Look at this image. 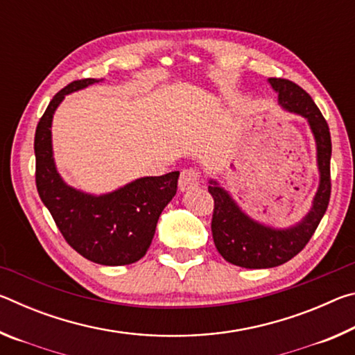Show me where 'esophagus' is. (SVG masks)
<instances>
[{"mask_svg":"<svg viewBox=\"0 0 355 355\" xmlns=\"http://www.w3.org/2000/svg\"><path fill=\"white\" fill-rule=\"evenodd\" d=\"M199 184V172L196 169H184L182 173H180V180H178V188L180 191H188L196 188Z\"/></svg>","mask_w":355,"mask_h":355,"instance_id":"esophagus-1","label":"esophagus"}]
</instances>
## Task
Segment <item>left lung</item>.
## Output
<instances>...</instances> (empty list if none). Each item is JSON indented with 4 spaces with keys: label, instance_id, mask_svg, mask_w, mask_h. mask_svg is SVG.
<instances>
[{
    "label": "left lung",
    "instance_id": "obj_1",
    "mask_svg": "<svg viewBox=\"0 0 355 355\" xmlns=\"http://www.w3.org/2000/svg\"><path fill=\"white\" fill-rule=\"evenodd\" d=\"M269 83L274 91L279 92V101L285 110L309 120L316 141L321 182L313 208L300 224L286 230H275L252 220L238 208L228 192L219 188L213 180L209 182L211 186H208V192L214 200L211 233L216 249L228 263L249 269L280 266L296 257L313 236L330 200L332 141L326 119L310 95L296 83L284 78H269Z\"/></svg>",
    "mask_w": 355,
    "mask_h": 355
}]
</instances>
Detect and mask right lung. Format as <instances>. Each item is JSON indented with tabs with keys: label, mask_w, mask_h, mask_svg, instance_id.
Here are the masks:
<instances>
[{
	"label": "right lung",
	"mask_w": 355,
	"mask_h": 355,
	"mask_svg": "<svg viewBox=\"0 0 355 355\" xmlns=\"http://www.w3.org/2000/svg\"><path fill=\"white\" fill-rule=\"evenodd\" d=\"M98 83L84 78L59 91L40 117L34 136L35 186L59 232L71 249L94 263L123 266L147 254L159 214L177 192L180 172L144 177L100 197L84 194L62 182L53 161L51 120L70 92Z\"/></svg>",
	"instance_id": "obj_1"
}]
</instances>
